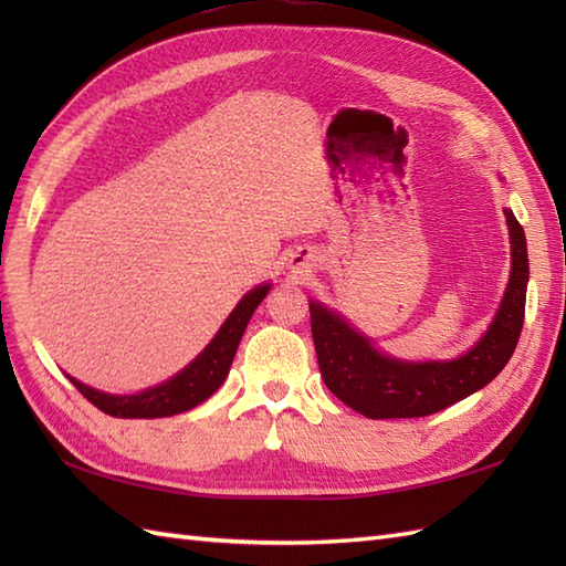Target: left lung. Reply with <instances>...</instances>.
I'll return each instance as SVG.
<instances>
[{"label": "left lung", "mask_w": 566, "mask_h": 566, "mask_svg": "<svg viewBox=\"0 0 566 566\" xmlns=\"http://www.w3.org/2000/svg\"><path fill=\"white\" fill-rule=\"evenodd\" d=\"M511 235V276L494 321L469 350L454 359L408 363L377 350L338 311L308 302L311 333L326 387L367 418H420L438 413L484 389L506 367L518 345L531 264L523 226L503 209Z\"/></svg>", "instance_id": "left-lung-1"}]
</instances>
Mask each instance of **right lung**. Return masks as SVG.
I'll list each match as a JSON object with an SVG mask.
<instances>
[{"instance_id":"add662e5","label":"right lung","mask_w":566,"mask_h":566,"mask_svg":"<svg viewBox=\"0 0 566 566\" xmlns=\"http://www.w3.org/2000/svg\"><path fill=\"white\" fill-rule=\"evenodd\" d=\"M270 286L272 284H260L240 298L238 306L223 321L219 333L211 338V343L185 369H179L175 377L158 384V387L143 389L138 394H106L87 387V384H82L70 375L67 379L75 384L84 399L114 418H165L185 413L189 408L207 401L226 381L250 316L255 314L262 298L268 296Z\"/></svg>"}]
</instances>
